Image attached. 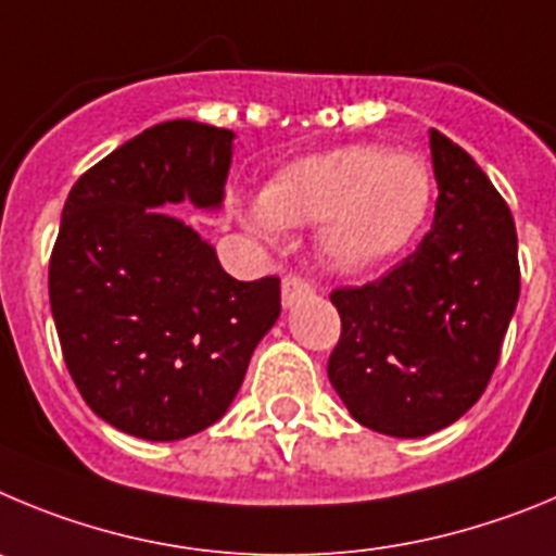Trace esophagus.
<instances>
[{
  "label": "esophagus",
  "instance_id": "1",
  "mask_svg": "<svg viewBox=\"0 0 556 556\" xmlns=\"http://www.w3.org/2000/svg\"><path fill=\"white\" fill-rule=\"evenodd\" d=\"M313 296V285L307 279L296 277V274H290V277L282 279V304L285 307H293L299 299Z\"/></svg>",
  "mask_w": 556,
  "mask_h": 556
}]
</instances>
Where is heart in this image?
Here are the masks:
<instances>
[{
  "mask_svg": "<svg viewBox=\"0 0 556 556\" xmlns=\"http://www.w3.org/2000/svg\"><path fill=\"white\" fill-rule=\"evenodd\" d=\"M432 202V177L415 154L346 147L285 166L247 224L277 238L279 224H321L318 249L340 271H368L415 238Z\"/></svg>",
  "mask_w": 556,
  "mask_h": 556,
  "instance_id": "1",
  "label": "heart"
}]
</instances>
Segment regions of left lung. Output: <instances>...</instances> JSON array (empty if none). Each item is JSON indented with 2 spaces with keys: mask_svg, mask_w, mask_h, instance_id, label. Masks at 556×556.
Returning a JSON list of instances; mask_svg holds the SVG:
<instances>
[{
  "mask_svg": "<svg viewBox=\"0 0 556 556\" xmlns=\"http://www.w3.org/2000/svg\"><path fill=\"white\" fill-rule=\"evenodd\" d=\"M432 229L390 274L332 290L340 340L329 382L352 418L390 438H427L477 404L521 293L513 213L457 143L429 129Z\"/></svg>",
  "mask_w": 556,
  "mask_h": 556,
  "instance_id": "1",
  "label": "left lung"
}]
</instances>
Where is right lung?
<instances>
[{
	"instance_id": "add662e5",
	"label": "right lung",
	"mask_w": 556,
	"mask_h": 556,
	"mask_svg": "<svg viewBox=\"0 0 556 556\" xmlns=\"http://www.w3.org/2000/svg\"><path fill=\"white\" fill-rule=\"evenodd\" d=\"M232 129L177 118L74 182L49 260L63 359L88 407L143 440L213 427L279 318V279L238 282L163 204L218 210Z\"/></svg>"
}]
</instances>
